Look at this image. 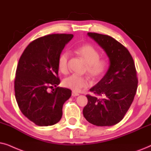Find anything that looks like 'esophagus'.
Instances as JSON below:
<instances>
[{
  "label": "esophagus",
  "instance_id": "1",
  "mask_svg": "<svg viewBox=\"0 0 151 151\" xmlns=\"http://www.w3.org/2000/svg\"><path fill=\"white\" fill-rule=\"evenodd\" d=\"M72 96H79V94L78 93V92H76L73 91V92H72Z\"/></svg>",
  "mask_w": 151,
  "mask_h": 151
}]
</instances>
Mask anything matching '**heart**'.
<instances>
[{"label":"heart","instance_id":"1","mask_svg":"<svg viewBox=\"0 0 151 151\" xmlns=\"http://www.w3.org/2000/svg\"><path fill=\"white\" fill-rule=\"evenodd\" d=\"M75 52L87 63V71L92 77H101L107 70L108 68L107 59H100L99 52L92 45L86 44L76 49ZM69 57V52L65 51L62 52L58 59V67L63 73H65L68 70ZM63 83L65 87L78 92L88 87L89 85V79L86 77L74 74L65 78Z\"/></svg>","mask_w":151,"mask_h":151}]
</instances>
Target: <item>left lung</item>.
<instances>
[{"label": "left lung", "instance_id": "obj_1", "mask_svg": "<svg viewBox=\"0 0 151 151\" xmlns=\"http://www.w3.org/2000/svg\"><path fill=\"white\" fill-rule=\"evenodd\" d=\"M88 37L103 49L109 58L104 77L92 88L96 96L87 94L84 117L97 126H110L121 122L133 101L138 80L134 63L128 50L108 35L88 32Z\"/></svg>", "mask_w": 151, "mask_h": 151}]
</instances>
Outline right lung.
<instances>
[{
  "label": "right lung",
  "mask_w": 151,
  "mask_h": 151,
  "mask_svg": "<svg viewBox=\"0 0 151 151\" xmlns=\"http://www.w3.org/2000/svg\"><path fill=\"white\" fill-rule=\"evenodd\" d=\"M73 37L55 34L40 37L27 45L20 58L14 80L15 97L22 113L36 125L58 123L63 104L71 96L70 89L57 87L58 59ZM49 88H53L51 92Z\"/></svg>",
  "instance_id": "right-lung-1"
}]
</instances>
